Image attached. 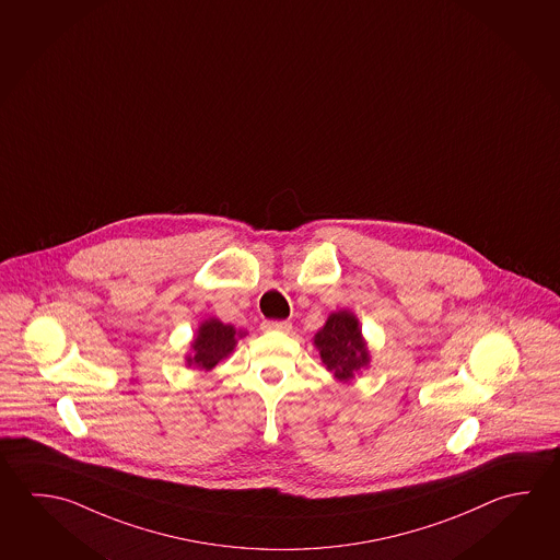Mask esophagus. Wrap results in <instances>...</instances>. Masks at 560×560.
<instances>
[{
  "mask_svg": "<svg viewBox=\"0 0 560 560\" xmlns=\"http://www.w3.org/2000/svg\"><path fill=\"white\" fill-rule=\"evenodd\" d=\"M265 329H268V331H284V334H288V331L292 329V324H290V322H278V319H266Z\"/></svg>",
  "mask_w": 560,
  "mask_h": 560,
  "instance_id": "esophagus-1",
  "label": "esophagus"
}]
</instances>
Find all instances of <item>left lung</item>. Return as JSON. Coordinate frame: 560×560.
I'll use <instances>...</instances> for the list:
<instances>
[{
  "label": "left lung",
  "instance_id": "left-lung-1",
  "mask_svg": "<svg viewBox=\"0 0 560 560\" xmlns=\"http://www.w3.org/2000/svg\"><path fill=\"white\" fill-rule=\"evenodd\" d=\"M314 347L324 366L339 383H351L371 365V351L351 310L331 312L324 327L317 329Z\"/></svg>",
  "mask_w": 560,
  "mask_h": 560
}]
</instances>
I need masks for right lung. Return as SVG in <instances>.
<instances>
[{
  "label": "right lung",
  "instance_id": "obj_1",
  "mask_svg": "<svg viewBox=\"0 0 560 560\" xmlns=\"http://www.w3.org/2000/svg\"><path fill=\"white\" fill-rule=\"evenodd\" d=\"M243 337H246L244 329H236L231 324H223L217 317H209L197 327L191 341V351L185 355V363L187 366L209 373L233 353L238 339Z\"/></svg>",
  "mask_w": 560,
  "mask_h": 560
}]
</instances>
